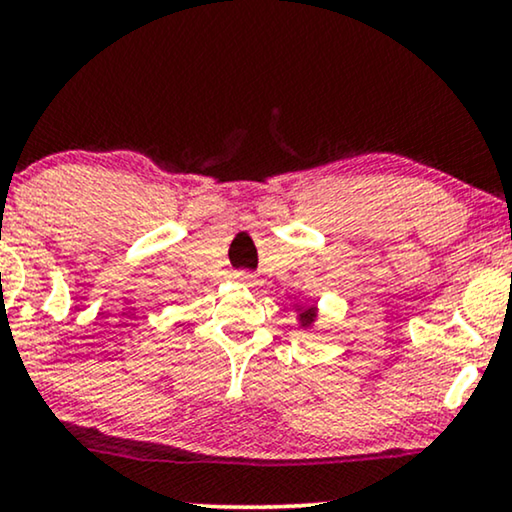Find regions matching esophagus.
Wrapping results in <instances>:
<instances>
[{"label": "esophagus", "mask_w": 512, "mask_h": 512, "mask_svg": "<svg viewBox=\"0 0 512 512\" xmlns=\"http://www.w3.org/2000/svg\"><path fill=\"white\" fill-rule=\"evenodd\" d=\"M236 281L245 283V286H252V283H255V276H252L250 271H236Z\"/></svg>", "instance_id": "1"}]
</instances>
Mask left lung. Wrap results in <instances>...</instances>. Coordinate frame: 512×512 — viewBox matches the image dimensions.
<instances>
[{
	"mask_svg": "<svg viewBox=\"0 0 512 512\" xmlns=\"http://www.w3.org/2000/svg\"><path fill=\"white\" fill-rule=\"evenodd\" d=\"M297 319H300L302 328L314 326V321H316V307H314V304H309V307H297Z\"/></svg>",
	"mask_w": 512,
	"mask_h": 512,
	"instance_id": "1",
	"label": "left lung"
}]
</instances>
